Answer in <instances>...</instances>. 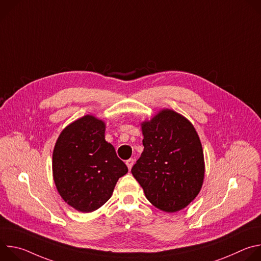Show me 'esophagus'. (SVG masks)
<instances>
[{
	"label": "esophagus",
	"mask_w": 261,
	"mask_h": 261,
	"mask_svg": "<svg viewBox=\"0 0 261 261\" xmlns=\"http://www.w3.org/2000/svg\"><path fill=\"white\" fill-rule=\"evenodd\" d=\"M133 164H134V159H128L127 161H126V165L128 166V169L130 170L131 168H132V166H133Z\"/></svg>",
	"instance_id": "34e87169"
}]
</instances>
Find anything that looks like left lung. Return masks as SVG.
<instances>
[{
	"label": "left lung",
	"instance_id": "obj_1",
	"mask_svg": "<svg viewBox=\"0 0 261 261\" xmlns=\"http://www.w3.org/2000/svg\"><path fill=\"white\" fill-rule=\"evenodd\" d=\"M141 156L131 172L157 208L174 213L199 193L204 176L200 139L193 125L170 109L142 123Z\"/></svg>",
	"mask_w": 261,
	"mask_h": 261
}]
</instances>
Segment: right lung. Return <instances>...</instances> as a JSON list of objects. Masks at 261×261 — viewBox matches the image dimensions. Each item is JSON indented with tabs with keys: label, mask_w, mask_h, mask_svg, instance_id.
Listing matches in <instances>:
<instances>
[{
	"label": "right lung",
	"mask_w": 261,
	"mask_h": 261,
	"mask_svg": "<svg viewBox=\"0 0 261 261\" xmlns=\"http://www.w3.org/2000/svg\"><path fill=\"white\" fill-rule=\"evenodd\" d=\"M105 125L85 116L60 134L53 154V173L61 197L72 207L90 213L111 196L118 179L128 172L113 144L104 136Z\"/></svg>",
	"instance_id": "obj_1"
}]
</instances>
